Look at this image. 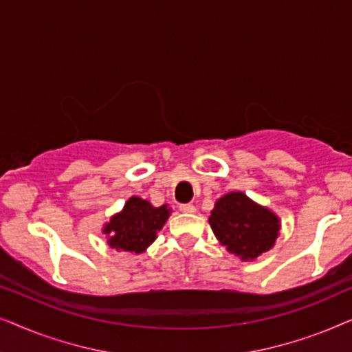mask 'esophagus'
<instances>
[{"label":"esophagus","instance_id":"esophagus-1","mask_svg":"<svg viewBox=\"0 0 352 352\" xmlns=\"http://www.w3.org/2000/svg\"><path fill=\"white\" fill-rule=\"evenodd\" d=\"M179 210L182 211V213H195V206L190 205V204H184L179 206Z\"/></svg>","mask_w":352,"mask_h":352}]
</instances>
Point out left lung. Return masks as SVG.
<instances>
[{
  "mask_svg": "<svg viewBox=\"0 0 352 352\" xmlns=\"http://www.w3.org/2000/svg\"><path fill=\"white\" fill-rule=\"evenodd\" d=\"M210 226L226 250L242 259H256L276 242L278 218L242 192H230L216 201Z\"/></svg>",
  "mask_w": 352,
  "mask_h": 352,
  "instance_id": "8db88e82",
  "label": "left lung"
}]
</instances>
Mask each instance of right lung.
I'll return each instance as SVG.
<instances>
[{"instance_id": "add662e5", "label": "right lung", "mask_w": 352, "mask_h": 352, "mask_svg": "<svg viewBox=\"0 0 352 352\" xmlns=\"http://www.w3.org/2000/svg\"><path fill=\"white\" fill-rule=\"evenodd\" d=\"M170 208L166 205L152 206L147 200L131 197L122 213L115 214L105 224L104 234L109 235L112 248L128 253H142L157 237V232L166 223Z\"/></svg>"}]
</instances>
